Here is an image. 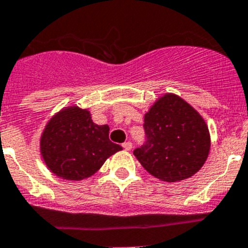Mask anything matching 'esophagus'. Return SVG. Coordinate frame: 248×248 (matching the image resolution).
I'll return each instance as SVG.
<instances>
[{"mask_svg": "<svg viewBox=\"0 0 248 248\" xmlns=\"http://www.w3.org/2000/svg\"><path fill=\"white\" fill-rule=\"evenodd\" d=\"M122 147H124V149L126 150V151H129V150L132 149V142L131 141L124 142V144H122Z\"/></svg>", "mask_w": 248, "mask_h": 248, "instance_id": "obj_1", "label": "esophagus"}]
</instances>
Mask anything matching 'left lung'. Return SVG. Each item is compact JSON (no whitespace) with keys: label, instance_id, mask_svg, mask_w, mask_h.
<instances>
[{"label":"left lung","instance_id":"obj_1","mask_svg":"<svg viewBox=\"0 0 248 248\" xmlns=\"http://www.w3.org/2000/svg\"><path fill=\"white\" fill-rule=\"evenodd\" d=\"M146 142L134 156L152 176L176 182L193 176L204 166L211 146L202 115L181 97L166 93L144 116Z\"/></svg>","mask_w":248,"mask_h":248}]
</instances>
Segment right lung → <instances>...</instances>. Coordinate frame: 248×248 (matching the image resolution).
Instances as JSON below:
<instances>
[{"instance_id":"add662e5","label":"right lung","mask_w":248,"mask_h":248,"mask_svg":"<svg viewBox=\"0 0 248 248\" xmlns=\"http://www.w3.org/2000/svg\"><path fill=\"white\" fill-rule=\"evenodd\" d=\"M39 146L47 169L72 181L92 176L122 150L109 140L108 124H96L89 110L77 106L60 110L49 120Z\"/></svg>"}]
</instances>
